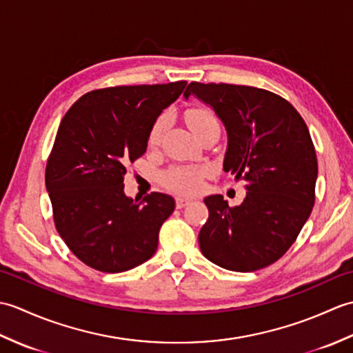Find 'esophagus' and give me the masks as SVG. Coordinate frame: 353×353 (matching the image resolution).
<instances>
[{
  "label": "esophagus",
  "mask_w": 353,
  "mask_h": 353,
  "mask_svg": "<svg viewBox=\"0 0 353 353\" xmlns=\"http://www.w3.org/2000/svg\"><path fill=\"white\" fill-rule=\"evenodd\" d=\"M190 203H191L190 199L182 197V196L176 197V206H177V209H182V208H185V206H188Z\"/></svg>",
  "instance_id": "obj_1"
}]
</instances>
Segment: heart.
Segmentation results:
<instances>
[{"label": "heart", "instance_id": "b5f03b06", "mask_svg": "<svg viewBox=\"0 0 353 353\" xmlns=\"http://www.w3.org/2000/svg\"><path fill=\"white\" fill-rule=\"evenodd\" d=\"M186 123H188L191 132L197 134L208 129V127L219 124V119L215 118L209 109L205 108H192L186 112ZM168 125V117L167 114H161L157 117L152 127H150L148 132V144L150 145H157L161 142L165 130H167ZM206 174V168L203 167H192V165H183V167H172L163 174V182L168 188L174 190L182 194H192L196 192L201 181H203V176Z\"/></svg>", "mask_w": 353, "mask_h": 353}]
</instances>
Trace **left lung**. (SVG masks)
<instances>
[{
  "label": "left lung",
  "instance_id": "1",
  "mask_svg": "<svg viewBox=\"0 0 353 353\" xmlns=\"http://www.w3.org/2000/svg\"><path fill=\"white\" fill-rule=\"evenodd\" d=\"M209 104L228 132L223 170L244 181L239 206L209 196L200 250L232 272H254L282 258L316 201L317 156L308 127L291 104L265 89L192 81L183 97Z\"/></svg>",
  "mask_w": 353,
  "mask_h": 353
}]
</instances>
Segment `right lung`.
I'll return each instance as SVG.
<instances>
[{"mask_svg": "<svg viewBox=\"0 0 353 353\" xmlns=\"http://www.w3.org/2000/svg\"><path fill=\"white\" fill-rule=\"evenodd\" d=\"M186 81L97 89L66 112L45 170L54 224L68 249L94 270L121 273L154 254L176 208L167 194H124L129 162L145 153L148 132Z\"/></svg>", "mask_w": 353, "mask_h": 353, "instance_id": "right-lung-1", "label": "right lung"}]
</instances>
